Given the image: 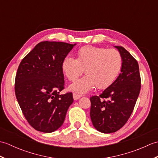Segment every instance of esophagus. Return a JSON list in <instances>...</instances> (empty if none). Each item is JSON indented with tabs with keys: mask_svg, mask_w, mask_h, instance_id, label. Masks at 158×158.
<instances>
[{
	"mask_svg": "<svg viewBox=\"0 0 158 158\" xmlns=\"http://www.w3.org/2000/svg\"><path fill=\"white\" fill-rule=\"evenodd\" d=\"M73 98H74V100H77L79 99V98H81V95L77 94H75V93H73Z\"/></svg>",
	"mask_w": 158,
	"mask_h": 158,
	"instance_id": "obj_1",
	"label": "esophagus"
}]
</instances>
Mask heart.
Returning a JSON list of instances; mask_svg holds the SVG:
<instances>
[{
	"mask_svg": "<svg viewBox=\"0 0 158 158\" xmlns=\"http://www.w3.org/2000/svg\"><path fill=\"white\" fill-rule=\"evenodd\" d=\"M77 59L66 57L62 69L69 81H74L85 73L82 78L70 85V89L79 94L108 88L115 81L122 67V56L115 49L92 45L83 46L77 53Z\"/></svg>",
	"mask_w": 158,
	"mask_h": 158,
	"instance_id": "b5f03b06",
	"label": "heart"
}]
</instances>
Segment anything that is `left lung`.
Masks as SVG:
<instances>
[{"label":"left lung","instance_id":"left-lung-1","mask_svg":"<svg viewBox=\"0 0 158 158\" xmlns=\"http://www.w3.org/2000/svg\"><path fill=\"white\" fill-rule=\"evenodd\" d=\"M115 48L122 56L121 73L101 94L90 97V117L93 126L99 132L106 134L115 132L125 125L140 90L138 62L123 47Z\"/></svg>","mask_w":158,"mask_h":158}]
</instances>
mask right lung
<instances>
[{
  "mask_svg": "<svg viewBox=\"0 0 158 158\" xmlns=\"http://www.w3.org/2000/svg\"><path fill=\"white\" fill-rule=\"evenodd\" d=\"M76 44L43 41L20 62L15 76V92L20 108L33 128L50 133L64 123L73 102L64 88L62 63Z\"/></svg>",
  "mask_w": 158,
  "mask_h": 158,
  "instance_id": "1",
  "label": "right lung"
}]
</instances>
